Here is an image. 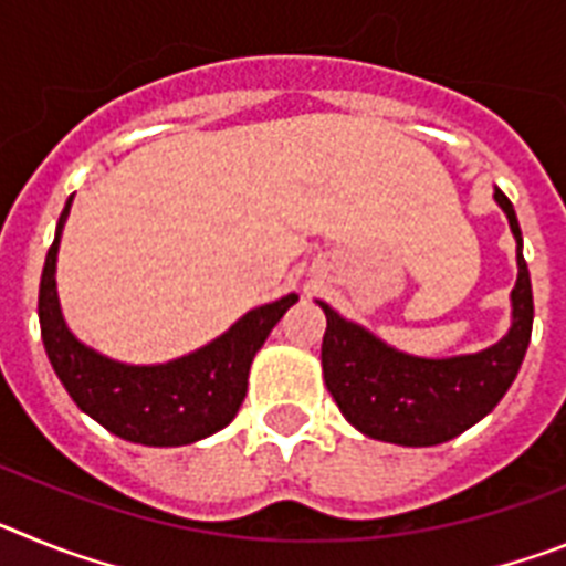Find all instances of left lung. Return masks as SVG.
I'll use <instances>...</instances> for the list:
<instances>
[{"label":"left lung","instance_id":"1","mask_svg":"<svg viewBox=\"0 0 566 566\" xmlns=\"http://www.w3.org/2000/svg\"><path fill=\"white\" fill-rule=\"evenodd\" d=\"M493 198L507 214L518 263L510 292L513 323L496 345L444 359L413 357L317 300L328 323L319 352L323 379L343 417L365 437L405 448L442 444L488 417L516 379L533 332V286L516 209L502 189H493Z\"/></svg>","mask_w":566,"mask_h":566}]
</instances>
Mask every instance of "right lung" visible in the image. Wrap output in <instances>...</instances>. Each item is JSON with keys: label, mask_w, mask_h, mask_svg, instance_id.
<instances>
[{"label": "right lung", "mask_w": 566, "mask_h": 566, "mask_svg": "<svg viewBox=\"0 0 566 566\" xmlns=\"http://www.w3.org/2000/svg\"><path fill=\"white\" fill-rule=\"evenodd\" d=\"M73 195L59 218L39 283V323L50 365L73 402L109 433L149 448H178L227 428L247 397L249 365L297 294L252 308L198 352L161 365L115 363L73 337L56 294V258Z\"/></svg>", "instance_id": "right-lung-1"}]
</instances>
